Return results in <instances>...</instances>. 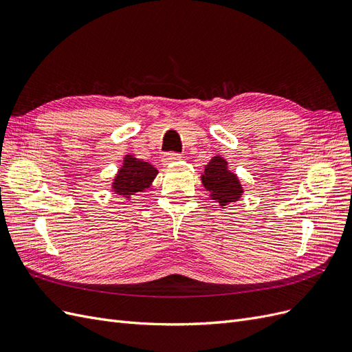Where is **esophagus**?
<instances>
[{
  "label": "esophagus",
  "instance_id": "1",
  "mask_svg": "<svg viewBox=\"0 0 352 352\" xmlns=\"http://www.w3.org/2000/svg\"><path fill=\"white\" fill-rule=\"evenodd\" d=\"M180 158H182V155H180L179 153L172 151V153H167V154L164 155L163 162H164V164H170V163H175V162H177V160H180Z\"/></svg>",
  "mask_w": 352,
  "mask_h": 352
}]
</instances>
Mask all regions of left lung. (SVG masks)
I'll use <instances>...</instances> for the list:
<instances>
[{
	"label": "left lung",
	"mask_w": 352,
	"mask_h": 352,
	"mask_svg": "<svg viewBox=\"0 0 352 352\" xmlns=\"http://www.w3.org/2000/svg\"><path fill=\"white\" fill-rule=\"evenodd\" d=\"M226 160L214 157L206 167V173L202 176L204 185L211 197L219 201L220 206H226L230 201H236L242 195V188L238 177L228 172Z\"/></svg>",
	"instance_id": "left-lung-1"
}]
</instances>
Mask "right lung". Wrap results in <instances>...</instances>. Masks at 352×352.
Instances as JSON below:
<instances>
[{"instance_id":"1","label":"right lung","mask_w":352,"mask_h":352,"mask_svg":"<svg viewBox=\"0 0 352 352\" xmlns=\"http://www.w3.org/2000/svg\"><path fill=\"white\" fill-rule=\"evenodd\" d=\"M157 170L150 163L126 155L123 167L119 170V175L116 176L113 184L114 192L126 195L127 198L135 192H142L145 188L151 185Z\"/></svg>"}]
</instances>
